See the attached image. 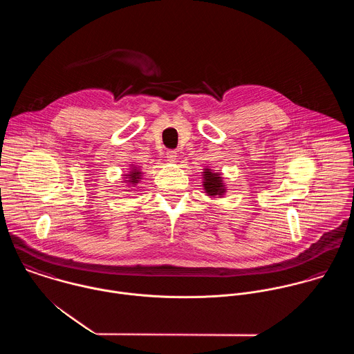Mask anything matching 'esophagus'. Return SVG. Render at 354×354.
I'll list each match as a JSON object with an SVG mask.
<instances>
[{
	"mask_svg": "<svg viewBox=\"0 0 354 354\" xmlns=\"http://www.w3.org/2000/svg\"><path fill=\"white\" fill-rule=\"evenodd\" d=\"M177 156H178V153L176 151L166 152V158H167V160H169L170 163H174V162L177 160Z\"/></svg>",
	"mask_w": 354,
	"mask_h": 354,
	"instance_id": "1",
	"label": "esophagus"
}]
</instances>
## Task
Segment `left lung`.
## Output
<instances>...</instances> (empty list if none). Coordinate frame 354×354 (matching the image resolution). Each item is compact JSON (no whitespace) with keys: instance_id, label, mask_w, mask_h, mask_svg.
I'll return each mask as SVG.
<instances>
[{"instance_id":"1","label":"left lung","mask_w":354,"mask_h":354,"mask_svg":"<svg viewBox=\"0 0 354 354\" xmlns=\"http://www.w3.org/2000/svg\"><path fill=\"white\" fill-rule=\"evenodd\" d=\"M203 189L209 198H223L226 194V184L219 171L211 170L205 166L202 171Z\"/></svg>"}]
</instances>
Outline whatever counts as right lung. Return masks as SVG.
Segmentation results:
<instances>
[{
	"label": "right lung",
	"mask_w": 354,
	"mask_h": 354,
	"mask_svg": "<svg viewBox=\"0 0 354 354\" xmlns=\"http://www.w3.org/2000/svg\"><path fill=\"white\" fill-rule=\"evenodd\" d=\"M124 176V181L127 185H128V191H132L133 187H136L140 181H142V176H143V171L140 170V167L135 166V165H131L129 167V171L127 174H122Z\"/></svg>",
	"instance_id": "right-lung-1"
}]
</instances>
